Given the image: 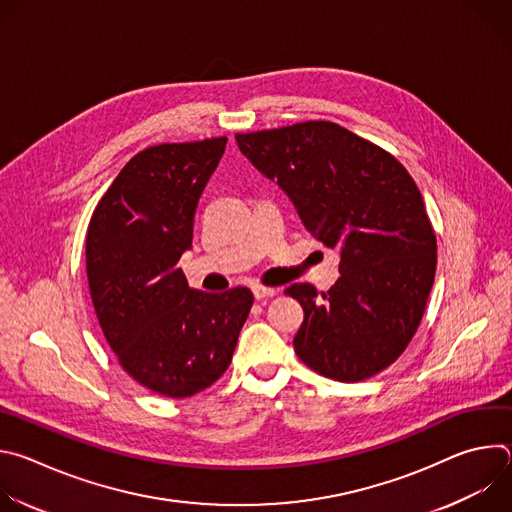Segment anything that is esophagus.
Here are the masks:
<instances>
[{"label": "esophagus", "mask_w": 512, "mask_h": 512, "mask_svg": "<svg viewBox=\"0 0 512 512\" xmlns=\"http://www.w3.org/2000/svg\"><path fill=\"white\" fill-rule=\"evenodd\" d=\"M277 294V291L273 287H263V285H253V296L255 300H267V298H273Z\"/></svg>", "instance_id": "1"}]
</instances>
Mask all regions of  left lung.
Instances as JSON below:
<instances>
[{"label": "left lung", "instance_id": "obj_1", "mask_svg": "<svg viewBox=\"0 0 512 512\" xmlns=\"http://www.w3.org/2000/svg\"><path fill=\"white\" fill-rule=\"evenodd\" d=\"M237 143L308 233L340 255L328 294L310 283L285 289L304 308L296 354L342 383L381 373L413 338L435 277V235L417 184L379 145L330 121L237 133Z\"/></svg>", "mask_w": 512, "mask_h": 512}]
</instances>
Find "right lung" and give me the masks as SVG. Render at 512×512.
<instances>
[{"label": "right lung", "mask_w": 512, "mask_h": 512, "mask_svg": "<svg viewBox=\"0 0 512 512\" xmlns=\"http://www.w3.org/2000/svg\"><path fill=\"white\" fill-rule=\"evenodd\" d=\"M225 145L227 137H212L139 152L89 223L87 277L101 330L129 377L174 399L229 369L253 306L249 287L206 294L178 267Z\"/></svg>", "instance_id": "add662e5"}]
</instances>
